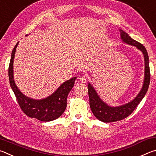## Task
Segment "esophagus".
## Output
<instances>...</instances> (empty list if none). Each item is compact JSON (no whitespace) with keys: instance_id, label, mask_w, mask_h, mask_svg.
<instances>
[{"instance_id":"esophagus-1","label":"esophagus","mask_w":156,"mask_h":156,"mask_svg":"<svg viewBox=\"0 0 156 156\" xmlns=\"http://www.w3.org/2000/svg\"><path fill=\"white\" fill-rule=\"evenodd\" d=\"M78 79L82 83H85L87 82V77L85 76H80Z\"/></svg>"}]
</instances>
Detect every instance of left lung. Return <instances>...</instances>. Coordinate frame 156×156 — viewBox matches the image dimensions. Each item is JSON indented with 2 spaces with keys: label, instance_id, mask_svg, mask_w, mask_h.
<instances>
[{
  "label": "left lung",
  "instance_id": "1",
  "mask_svg": "<svg viewBox=\"0 0 156 156\" xmlns=\"http://www.w3.org/2000/svg\"><path fill=\"white\" fill-rule=\"evenodd\" d=\"M120 37L124 43L133 45L142 52L144 58V79L141 91L132 101L118 107H111L100 99L97 92L90 83L88 84V93L90 108L97 119L103 122H116L124 119L133 112L146 94L150 83L149 56L143 44L131 38L123 30H120Z\"/></svg>",
  "mask_w": 156,
  "mask_h": 156
}]
</instances>
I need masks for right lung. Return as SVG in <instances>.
<instances>
[{
  "mask_svg": "<svg viewBox=\"0 0 156 156\" xmlns=\"http://www.w3.org/2000/svg\"><path fill=\"white\" fill-rule=\"evenodd\" d=\"M18 44V42L12 50L8 73L10 86L20 109L29 117L36 118L43 122H49L57 119L66 109L67 96L74 85L76 77L64 82L54 94L45 98L35 100L27 97L18 89L14 80L13 63Z\"/></svg>",
  "mask_w": 156,
  "mask_h": 156,
  "instance_id": "obj_1",
  "label": "right lung"
}]
</instances>
